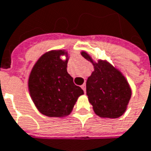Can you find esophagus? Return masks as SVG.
I'll list each match as a JSON object with an SVG mask.
<instances>
[{
	"instance_id": "esophagus-1",
	"label": "esophagus",
	"mask_w": 151,
	"mask_h": 151,
	"mask_svg": "<svg viewBox=\"0 0 151 151\" xmlns=\"http://www.w3.org/2000/svg\"><path fill=\"white\" fill-rule=\"evenodd\" d=\"M81 88H82V90L84 91V92L86 93V85L83 84L82 86H81Z\"/></svg>"
}]
</instances>
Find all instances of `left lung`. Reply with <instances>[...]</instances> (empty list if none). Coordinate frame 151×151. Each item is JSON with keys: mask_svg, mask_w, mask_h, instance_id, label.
<instances>
[{"mask_svg": "<svg viewBox=\"0 0 151 151\" xmlns=\"http://www.w3.org/2000/svg\"><path fill=\"white\" fill-rule=\"evenodd\" d=\"M81 55L92 62L86 53ZM94 71L86 81V95L96 115L116 119L122 116L131 97V90L124 76L109 63L93 64Z\"/></svg>", "mask_w": 151, "mask_h": 151, "instance_id": "obj_1", "label": "left lung"}]
</instances>
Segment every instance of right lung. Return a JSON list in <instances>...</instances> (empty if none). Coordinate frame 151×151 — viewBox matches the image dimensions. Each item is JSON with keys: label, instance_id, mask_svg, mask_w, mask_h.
I'll use <instances>...</instances> for the list:
<instances>
[{"label": "right lung", "instance_id": "add662e5", "mask_svg": "<svg viewBox=\"0 0 151 151\" xmlns=\"http://www.w3.org/2000/svg\"><path fill=\"white\" fill-rule=\"evenodd\" d=\"M64 51H50L35 64L29 76L28 87L38 111L48 117L70 114L83 90L67 72L68 60H62Z\"/></svg>", "mask_w": 151, "mask_h": 151}]
</instances>
